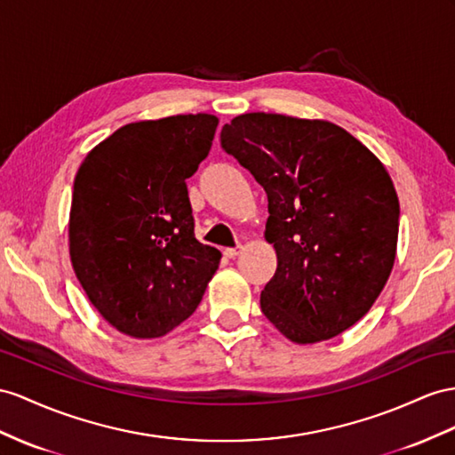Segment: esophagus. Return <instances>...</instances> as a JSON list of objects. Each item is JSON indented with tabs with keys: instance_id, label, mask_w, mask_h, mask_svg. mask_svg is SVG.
<instances>
[{
	"instance_id": "34e87169",
	"label": "esophagus",
	"mask_w": 455,
	"mask_h": 455,
	"mask_svg": "<svg viewBox=\"0 0 455 455\" xmlns=\"http://www.w3.org/2000/svg\"><path fill=\"white\" fill-rule=\"evenodd\" d=\"M223 253H225V258H228V259H235L236 255L240 253V248H227Z\"/></svg>"
}]
</instances>
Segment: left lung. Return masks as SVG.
<instances>
[{"label": "left lung", "instance_id": "8db88e82", "mask_svg": "<svg viewBox=\"0 0 455 455\" xmlns=\"http://www.w3.org/2000/svg\"><path fill=\"white\" fill-rule=\"evenodd\" d=\"M220 144L267 192L276 271L261 311L294 344L334 339L365 315L392 273L400 202L387 167L342 126L243 113Z\"/></svg>", "mask_w": 455, "mask_h": 455}]
</instances>
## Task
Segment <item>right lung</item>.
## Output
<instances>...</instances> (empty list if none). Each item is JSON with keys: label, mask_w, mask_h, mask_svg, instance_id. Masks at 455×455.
I'll return each instance as SVG.
<instances>
[{"label": "right lung", "mask_w": 455, "mask_h": 455, "mask_svg": "<svg viewBox=\"0 0 455 455\" xmlns=\"http://www.w3.org/2000/svg\"><path fill=\"white\" fill-rule=\"evenodd\" d=\"M215 115L121 126L80 163L68 255L80 286L119 332L165 336L200 306L220 251L194 236L186 179L212 149Z\"/></svg>", "instance_id": "right-lung-1"}]
</instances>
